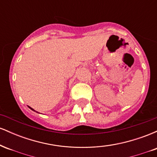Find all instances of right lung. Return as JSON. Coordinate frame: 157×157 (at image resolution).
Here are the masks:
<instances>
[{
    "label": "right lung",
    "instance_id": "obj_1",
    "mask_svg": "<svg viewBox=\"0 0 157 157\" xmlns=\"http://www.w3.org/2000/svg\"><path fill=\"white\" fill-rule=\"evenodd\" d=\"M29 109H31V110H32V111H35V110H34V109H32V108H31V107H29ZM36 112H37V111H36Z\"/></svg>",
    "mask_w": 157,
    "mask_h": 157
}]
</instances>
